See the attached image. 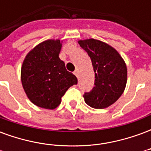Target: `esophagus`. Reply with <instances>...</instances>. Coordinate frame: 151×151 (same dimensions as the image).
<instances>
[{"label":"esophagus","instance_id":"34e87169","mask_svg":"<svg viewBox=\"0 0 151 151\" xmlns=\"http://www.w3.org/2000/svg\"><path fill=\"white\" fill-rule=\"evenodd\" d=\"M73 74H74V75H75L77 78H78V70L76 69L75 71L73 72Z\"/></svg>","mask_w":151,"mask_h":151}]
</instances>
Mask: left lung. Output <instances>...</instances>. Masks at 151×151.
I'll use <instances>...</instances> for the list:
<instances>
[{
    "instance_id": "1",
    "label": "left lung",
    "mask_w": 151,
    "mask_h": 151,
    "mask_svg": "<svg viewBox=\"0 0 151 151\" xmlns=\"http://www.w3.org/2000/svg\"><path fill=\"white\" fill-rule=\"evenodd\" d=\"M78 43L91 57L95 71V86L83 95L86 104L104 109L123 94L127 83V66L120 53L108 43L95 39Z\"/></svg>"
}]
</instances>
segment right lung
<instances>
[{
	"label": "right lung",
	"instance_id": "right-lung-1",
	"mask_svg": "<svg viewBox=\"0 0 151 151\" xmlns=\"http://www.w3.org/2000/svg\"><path fill=\"white\" fill-rule=\"evenodd\" d=\"M61 47L59 39L43 41L27 54L22 65V87L31 103L40 108H56L66 91L78 83L60 59Z\"/></svg>",
	"mask_w": 151,
	"mask_h": 151
}]
</instances>
